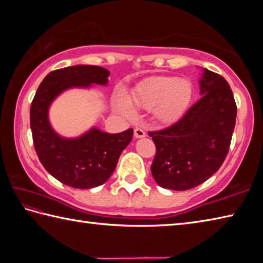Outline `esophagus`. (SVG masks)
<instances>
[{
  "instance_id": "34e87169",
  "label": "esophagus",
  "mask_w": 263,
  "mask_h": 263,
  "mask_svg": "<svg viewBox=\"0 0 263 263\" xmlns=\"http://www.w3.org/2000/svg\"><path fill=\"white\" fill-rule=\"evenodd\" d=\"M145 136H146V133L144 130H142V128H140V127L135 128V137L136 138H144Z\"/></svg>"
}]
</instances>
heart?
<instances>
[{
    "instance_id": "b5f03b06",
    "label": "heart",
    "mask_w": 263,
    "mask_h": 263,
    "mask_svg": "<svg viewBox=\"0 0 263 263\" xmlns=\"http://www.w3.org/2000/svg\"><path fill=\"white\" fill-rule=\"evenodd\" d=\"M193 84L188 80L176 78H155L138 86L133 94L137 105L154 109L159 121L169 123L175 121L188 108L193 99ZM118 109L127 117H135L136 110L130 101L121 97Z\"/></svg>"
}]
</instances>
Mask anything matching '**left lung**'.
<instances>
[{
    "mask_svg": "<svg viewBox=\"0 0 263 263\" xmlns=\"http://www.w3.org/2000/svg\"><path fill=\"white\" fill-rule=\"evenodd\" d=\"M201 99L176 123L148 132L157 147L151 171L164 189L188 190L215 174L229 153L237 104L228 81L204 69Z\"/></svg>",
    "mask_w": 263,
    "mask_h": 263,
    "instance_id": "1",
    "label": "left lung"
}]
</instances>
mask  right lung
<instances>
[{"label":"right lung","mask_w":263,"mask_h":263,"mask_svg":"<svg viewBox=\"0 0 263 263\" xmlns=\"http://www.w3.org/2000/svg\"><path fill=\"white\" fill-rule=\"evenodd\" d=\"M109 74L108 69L90 65L53 70L39 84L31 103L30 126L39 161L53 177L73 188H95L108 181L133 130L111 135L94 127L75 139H65L52 130L48 106L68 88L106 84Z\"/></svg>","instance_id":"1"}]
</instances>
